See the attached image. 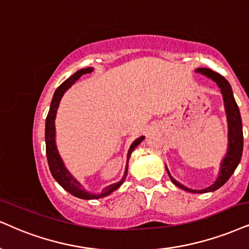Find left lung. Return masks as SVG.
<instances>
[{"instance_id":"8db88e82","label":"left lung","mask_w":249,"mask_h":249,"mask_svg":"<svg viewBox=\"0 0 249 249\" xmlns=\"http://www.w3.org/2000/svg\"><path fill=\"white\" fill-rule=\"evenodd\" d=\"M196 72L202 73V75L207 76L213 79V82L217 83L218 88L222 92V96L224 99V106H225L226 118H228V124H229V145H228V152L226 156L224 157L223 161L220 162V170L218 178L213 185L207 187L204 189H190L187 188L186 186L181 185L180 182L174 179L168 172V168L166 167V171L168 173V177L172 182L174 183L179 188L186 190L189 193H208V192H214L218 188H220L224 183L230 179V177L234 173L235 168H237L238 164L241 160L242 156V149H244V135H242V122H241V115L239 112V107L235 103L234 97H233V92L231 89L230 83L219 75L218 72H214L213 70L208 68H197Z\"/></svg>"}]
</instances>
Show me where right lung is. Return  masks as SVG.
Instances as JSON below:
<instances>
[{
  "label": "right lung",
  "mask_w": 249,
  "mask_h": 249,
  "mask_svg": "<svg viewBox=\"0 0 249 249\" xmlns=\"http://www.w3.org/2000/svg\"><path fill=\"white\" fill-rule=\"evenodd\" d=\"M92 71H93V68H91V67L78 70V71H76L73 75L70 76L68 79H66V81H64L62 84L55 90L53 99H52V103H51L50 112H48L47 118H46V128H45L46 155H47L48 166H50L52 176H53L54 179L57 181V183H59L63 189H66L67 192L70 193L71 195L82 199H97V198L105 197V196H108L110 193H113L114 190L118 189L119 187L124 183L125 177H127L128 161H129L131 152H133L134 149L144 140V136H141L131 143L129 151H128V155H127V164H125L124 178H122L119 182L112 183V185L105 187V188L101 190L100 193L92 194V193L85 190L83 188L81 183H79L78 181L69 173V171L67 170L66 166H64V162L62 160V158H61L59 151H57L56 143H55V116H56V112H57V108H59L61 98L63 97L64 92L68 90V89L71 87L73 83L77 81L82 75H84V73H90Z\"/></svg>",
  "instance_id": "add662e5"
}]
</instances>
